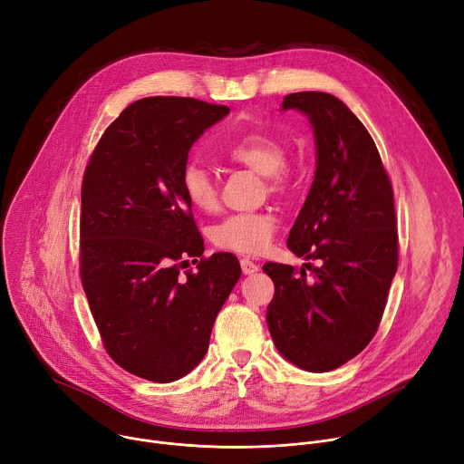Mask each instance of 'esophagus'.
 <instances>
[{"label":"esophagus","instance_id":"esophagus-1","mask_svg":"<svg viewBox=\"0 0 464 464\" xmlns=\"http://www.w3.org/2000/svg\"><path fill=\"white\" fill-rule=\"evenodd\" d=\"M240 268H242L244 276H253L258 272V266L249 258H240Z\"/></svg>","mask_w":464,"mask_h":464}]
</instances>
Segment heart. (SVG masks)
<instances>
[{
  "instance_id": "obj_1",
  "label": "heart",
  "mask_w": 464,
  "mask_h": 464,
  "mask_svg": "<svg viewBox=\"0 0 464 464\" xmlns=\"http://www.w3.org/2000/svg\"><path fill=\"white\" fill-rule=\"evenodd\" d=\"M224 154L244 165L260 176H266L274 190H281L288 185L290 174L285 169L286 149L285 145L260 131H249L229 145ZM181 187L187 200L204 213H211L218 206V185L215 176L198 161H188L181 170ZM277 229V218L272 213H238L224 218L215 226L211 237L213 242L227 251L244 255H260L266 251L274 240Z\"/></svg>"
}]
</instances>
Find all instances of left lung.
I'll use <instances>...</instances> for the list:
<instances>
[{"label": "left lung", "mask_w": 464, "mask_h": 464, "mask_svg": "<svg viewBox=\"0 0 464 464\" xmlns=\"http://www.w3.org/2000/svg\"><path fill=\"white\" fill-rule=\"evenodd\" d=\"M281 110L306 115L315 141V176L288 247L321 266L264 264L276 285L266 321L288 362L328 372L360 354L382 319L399 264L392 188L367 128L338 97L299 92Z\"/></svg>", "instance_id": "8db88e82"}]
</instances>
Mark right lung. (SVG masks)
Wrapping results in <instances>:
<instances>
[{
	"label": "right lung",
	"instance_id": "add662e5",
	"mask_svg": "<svg viewBox=\"0 0 464 464\" xmlns=\"http://www.w3.org/2000/svg\"><path fill=\"white\" fill-rule=\"evenodd\" d=\"M227 113L188 97L140 99L106 128L86 167L82 286L108 354L150 382L179 380L204 360L242 274L231 253L204 258L181 187L190 147ZM190 256L201 258L197 270L179 275Z\"/></svg>",
	"mask_w": 464,
	"mask_h": 464
}]
</instances>
